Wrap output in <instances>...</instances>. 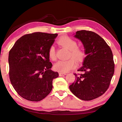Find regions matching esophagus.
<instances>
[{"mask_svg": "<svg viewBox=\"0 0 122 122\" xmlns=\"http://www.w3.org/2000/svg\"><path fill=\"white\" fill-rule=\"evenodd\" d=\"M66 74L65 73H61V72H60L59 73V76H66Z\"/></svg>", "mask_w": 122, "mask_h": 122, "instance_id": "1", "label": "esophagus"}]
</instances>
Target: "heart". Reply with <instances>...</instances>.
<instances>
[{
	"mask_svg": "<svg viewBox=\"0 0 122 122\" xmlns=\"http://www.w3.org/2000/svg\"><path fill=\"white\" fill-rule=\"evenodd\" d=\"M58 43L70 50L69 57H72L76 62L80 63L84 60L85 56V51L83 49L77 46V42L76 40L68 36H63L59 39ZM48 54L51 60L55 61L56 59V48L54 46H51L49 48ZM74 66V60L70 59L66 61H58L54 64V69L62 73H66L73 69Z\"/></svg>",
	"mask_w": 122,
	"mask_h": 122,
	"instance_id": "heart-1",
	"label": "heart"
}]
</instances>
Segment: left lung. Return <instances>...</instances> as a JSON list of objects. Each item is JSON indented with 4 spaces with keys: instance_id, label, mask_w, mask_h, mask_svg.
<instances>
[{
    "instance_id": "8db88e82",
    "label": "left lung",
    "mask_w": 122,
    "mask_h": 122,
    "mask_svg": "<svg viewBox=\"0 0 122 122\" xmlns=\"http://www.w3.org/2000/svg\"><path fill=\"white\" fill-rule=\"evenodd\" d=\"M74 37L81 40L86 54L83 66L74 73L76 81L69 86L73 94L80 99L90 101L107 91L114 73L112 50L107 42L94 32L80 30Z\"/></svg>"
}]
</instances>
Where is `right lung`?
I'll return each instance as SVG.
<instances>
[{
	"label": "right lung",
	"mask_w": 122,
	"mask_h": 122,
	"mask_svg": "<svg viewBox=\"0 0 122 122\" xmlns=\"http://www.w3.org/2000/svg\"><path fill=\"white\" fill-rule=\"evenodd\" d=\"M58 34L34 32L18 39L9 53V78L15 91L25 100L38 102L52 89L59 76L50 69L49 49Z\"/></svg>",
	"instance_id": "right-lung-1"
}]
</instances>
